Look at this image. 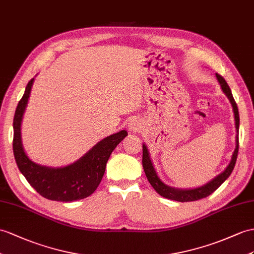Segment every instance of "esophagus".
Wrapping results in <instances>:
<instances>
[{
  "label": "esophagus",
  "instance_id": "obj_1",
  "mask_svg": "<svg viewBox=\"0 0 254 254\" xmlns=\"http://www.w3.org/2000/svg\"><path fill=\"white\" fill-rule=\"evenodd\" d=\"M129 130L132 132H139L142 129V123L139 120H132L130 123H129Z\"/></svg>",
  "mask_w": 254,
  "mask_h": 254
}]
</instances>
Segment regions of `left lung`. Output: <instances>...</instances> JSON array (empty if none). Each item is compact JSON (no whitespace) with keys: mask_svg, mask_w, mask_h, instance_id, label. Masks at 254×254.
I'll return each mask as SVG.
<instances>
[{"mask_svg":"<svg viewBox=\"0 0 254 254\" xmlns=\"http://www.w3.org/2000/svg\"><path fill=\"white\" fill-rule=\"evenodd\" d=\"M215 75H216V78H218L219 83L221 85L222 90H223V92L227 96V98L230 99V101L232 103V107H233V110H234V115H235V125H236V129H237L236 148H235V151L233 153L231 163L228 164V166L226 167V169L223 172H222V174L218 175L214 179H212L211 181L208 182L205 185H202V187L191 189V190H179V189L168 187V185H166L158 178L155 169H154V166L151 162L150 154H148L147 147H146L145 144H143V146H142V148H143V155H142V166H143L145 176L147 178L148 182H150L152 187L154 188V190H155L160 196L165 197V198L181 201V202L195 201V200H198V199H201V198H205V197L209 196L210 194H212L213 191L216 189H218L228 177L231 176L232 171H233L234 167H235V164H236V159H237V155H238V147H239V141H238L239 113H238V108H237L236 102H235V100H234V97L232 95L231 88H230V86L227 85L226 80L218 73H215Z\"/></svg>","mask_w":254,"mask_h":254,"instance_id":"obj_1","label":"left lung"}]
</instances>
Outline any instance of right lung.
Returning <instances> with one entry per match:
<instances>
[{"label":"right lung","instance_id":"1","mask_svg":"<svg viewBox=\"0 0 254 254\" xmlns=\"http://www.w3.org/2000/svg\"><path fill=\"white\" fill-rule=\"evenodd\" d=\"M32 78L28 83L14 116L13 150L18 168L38 193L56 201H74L91 195L100 184L111 153L128 134L121 130L104 138L75 163L60 168L33 163L23 150L21 142V121L28 104Z\"/></svg>","mask_w":254,"mask_h":254}]
</instances>
